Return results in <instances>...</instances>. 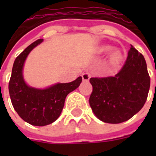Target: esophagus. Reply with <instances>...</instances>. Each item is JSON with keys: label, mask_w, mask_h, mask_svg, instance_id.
<instances>
[{"label": "esophagus", "mask_w": 156, "mask_h": 156, "mask_svg": "<svg viewBox=\"0 0 156 156\" xmlns=\"http://www.w3.org/2000/svg\"><path fill=\"white\" fill-rule=\"evenodd\" d=\"M82 78H83V81H85V82H88L90 78V74L88 73H83Z\"/></svg>", "instance_id": "1"}]
</instances>
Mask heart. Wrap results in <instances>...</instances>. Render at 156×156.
<instances>
[{"label":"heart","instance_id":"1","mask_svg":"<svg viewBox=\"0 0 156 156\" xmlns=\"http://www.w3.org/2000/svg\"><path fill=\"white\" fill-rule=\"evenodd\" d=\"M104 50H108V48H105ZM121 58V55L120 52H114V53L112 54V64H114V65H116V64H118L119 62H120Z\"/></svg>","mask_w":156,"mask_h":156}]
</instances>
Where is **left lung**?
I'll return each instance as SVG.
<instances>
[{
  "mask_svg": "<svg viewBox=\"0 0 156 156\" xmlns=\"http://www.w3.org/2000/svg\"><path fill=\"white\" fill-rule=\"evenodd\" d=\"M122 68L114 77L90 78L89 103L100 121L119 124L130 119L144 106L151 78L143 54L130 45Z\"/></svg>",
  "mask_w": 156,
  "mask_h": 156,
  "instance_id": "8db88e82",
  "label": "left lung"
}]
</instances>
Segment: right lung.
<instances>
[{
	"label": "right lung",
	"instance_id": "add662e5",
	"mask_svg": "<svg viewBox=\"0 0 156 156\" xmlns=\"http://www.w3.org/2000/svg\"><path fill=\"white\" fill-rule=\"evenodd\" d=\"M43 41L36 40L16 57L9 83V92L14 110L26 122L35 126L52 123L61 115L69 93L78 88L82 77L69 83H57L40 90L28 87L23 80V67L31 50Z\"/></svg>",
	"mask_w": 156,
	"mask_h": 156
}]
</instances>
